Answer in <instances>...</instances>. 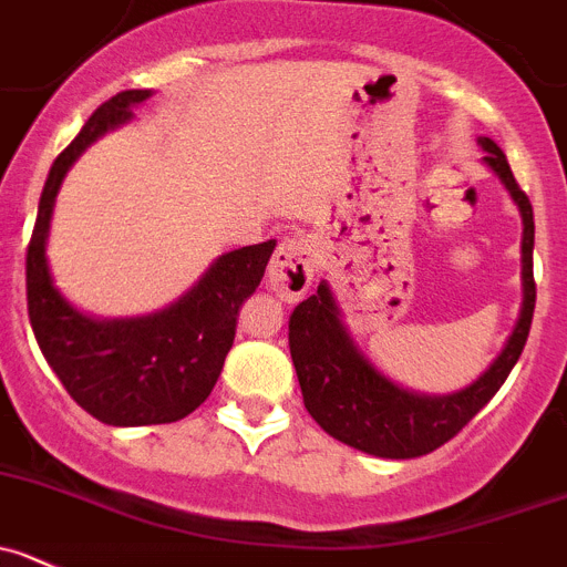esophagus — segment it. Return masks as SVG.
<instances>
[{"label": "esophagus", "mask_w": 567, "mask_h": 567, "mask_svg": "<svg viewBox=\"0 0 567 567\" xmlns=\"http://www.w3.org/2000/svg\"><path fill=\"white\" fill-rule=\"evenodd\" d=\"M313 243L305 235H290L279 243L268 266V285L285 301H299L313 282Z\"/></svg>", "instance_id": "1"}]
</instances>
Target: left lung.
Segmentation results:
<instances>
[{
    "instance_id": "1",
    "label": "left lung",
    "mask_w": 567,
    "mask_h": 567,
    "mask_svg": "<svg viewBox=\"0 0 567 567\" xmlns=\"http://www.w3.org/2000/svg\"><path fill=\"white\" fill-rule=\"evenodd\" d=\"M484 162L498 173L523 215V310L509 343L470 389L451 396H422L385 380L358 352L338 319L330 288L319 285L313 296L299 301L288 321L290 358L299 374L305 409L338 442L383 458H416L451 442L509 378L532 330L534 301V212L532 200L512 176L504 151L481 140Z\"/></svg>"
}]
</instances>
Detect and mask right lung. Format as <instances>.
<instances>
[{"instance_id":"right-lung-1","label":"right lung","mask_w":567,"mask_h":567,"mask_svg":"<svg viewBox=\"0 0 567 567\" xmlns=\"http://www.w3.org/2000/svg\"><path fill=\"white\" fill-rule=\"evenodd\" d=\"M151 92L105 100L52 162L28 246V313L35 341L69 396L105 425H162L193 414L220 378L240 305L257 290L277 243L224 254L173 308L134 321H94L72 310L47 268V231L58 187L78 156L134 114Z\"/></svg>"}]
</instances>
